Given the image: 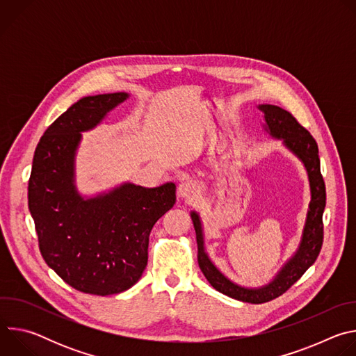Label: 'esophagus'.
I'll use <instances>...</instances> for the list:
<instances>
[{
  "label": "esophagus",
  "mask_w": 356,
  "mask_h": 356,
  "mask_svg": "<svg viewBox=\"0 0 356 356\" xmlns=\"http://www.w3.org/2000/svg\"><path fill=\"white\" fill-rule=\"evenodd\" d=\"M177 194L181 200H188V201H193L197 198L198 195V184L193 180H184L179 184V188H177Z\"/></svg>",
  "instance_id": "1"
}]
</instances>
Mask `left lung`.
Segmentation results:
<instances>
[{
	"label": "left lung",
	"mask_w": 356,
	"mask_h": 356,
	"mask_svg": "<svg viewBox=\"0 0 356 356\" xmlns=\"http://www.w3.org/2000/svg\"><path fill=\"white\" fill-rule=\"evenodd\" d=\"M258 110L264 113V131L270 138L282 140L283 146L291 152L307 172L310 202L296 252L283 264L269 283L259 287L238 284L216 266L206 250L204 228H202L201 217L197 211L190 213L197 238L198 266L202 275L220 293L250 304L266 302L282 296L316 262L323 245V214L325 209V184L320 170L318 146L314 138L289 111L277 106L259 104Z\"/></svg>",
	"instance_id": "left-lung-1"
}]
</instances>
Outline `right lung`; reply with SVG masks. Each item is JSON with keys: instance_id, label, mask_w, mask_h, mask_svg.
Segmentation results:
<instances>
[{"instance_id": "obj_1", "label": "right lung", "mask_w": 356, "mask_h": 356, "mask_svg": "<svg viewBox=\"0 0 356 356\" xmlns=\"http://www.w3.org/2000/svg\"><path fill=\"white\" fill-rule=\"evenodd\" d=\"M129 98L88 95L65 111L40 138L28 184V206L44 262L79 291L110 296L131 289L147 265L149 234L176 202V184L143 187L124 181L83 195L76 155L92 131Z\"/></svg>"}]
</instances>
